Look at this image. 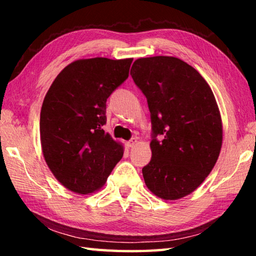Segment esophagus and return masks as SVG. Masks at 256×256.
<instances>
[{
  "instance_id": "obj_1",
  "label": "esophagus",
  "mask_w": 256,
  "mask_h": 256,
  "mask_svg": "<svg viewBox=\"0 0 256 256\" xmlns=\"http://www.w3.org/2000/svg\"><path fill=\"white\" fill-rule=\"evenodd\" d=\"M136 142H138V138H132L131 140H128L126 142V144H128V148H132V146H134L136 144Z\"/></svg>"
}]
</instances>
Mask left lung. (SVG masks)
<instances>
[{
  "label": "left lung",
  "mask_w": 256,
  "mask_h": 256,
  "mask_svg": "<svg viewBox=\"0 0 256 256\" xmlns=\"http://www.w3.org/2000/svg\"><path fill=\"white\" fill-rule=\"evenodd\" d=\"M131 76L152 125L146 185L160 198L177 200L201 185L219 157L222 125L214 92L196 68L172 56L138 58Z\"/></svg>",
  "instance_id": "1"
}]
</instances>
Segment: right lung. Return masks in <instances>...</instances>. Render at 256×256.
<instances>
[{
	"label": "right lung",
	"instance_id": "1",
	"mask_svg": "<svg viewBox=\"0 0 256 256\" xmlns=\"http://www.w3.org/2000/svg\"><path fill=\"white\" fill-rule=\"evenodd\" d=\"M133 58L79 60L60 71L40 110V142L47 166L60 184L92 193L123 157L106 124V102L128 78Z\"/></svg>",
	"mask_w": 256,
	"mask_h": 256
}]
</instances>
